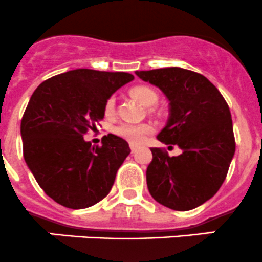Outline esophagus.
<instances>
[{
  "label": "esophagus",
  "mask_w": 262,
  "mask_h": 262,
  "mask_svg": "<svg viewBox=\"0 0 262 262\" xmlns=\"http://www.w3.org/2000/svg\"><path fill=\"white\" fill-rule=\"evenodd\" d=\"M130 147H131V152H135V151H136L137 149H139V147H137L136 145H134V144L130 145Z\"/></svg>",
  "instance_id": "obj_1"
}]
</instances>
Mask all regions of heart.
I'll list each match as a JSON object with an SVG mask.
<instances>
[{
  "label": "heart",
  "instance_id": "heart-1",
  "mask_svg": "<svg viewBox=\"0 0 262 262\" xmlns=\"http://www.w3.org/2000/svg\"><path fill=\"white\" fill-rule=\"evenodd\" d=\"M130 94L132 98H135L137 102H140L142 105H145V107H151V105H154L158 100L157 92L152 90L151 88L145 86V85H139V86L132 88L130 90ZM115 98H108L107 102H105L104 104L105 116H112L113 113H115ZM115 132L116 135L121 136L122 139L127 140L131 144L137 145L145 141V139L152 132V127L150 125H146V123H142V125L123 123V125H120L118 127H116Z\"/></svg>",
  "mask_w": 262,
  "mask_h": 262
}]
</instances>
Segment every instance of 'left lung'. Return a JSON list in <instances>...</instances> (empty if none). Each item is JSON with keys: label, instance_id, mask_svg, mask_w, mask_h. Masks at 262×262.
<instances>
[{"label": "left lung", "instance_id": "obj_1", "mask_svg": "<svg viewBox=\"0 0 262 262\" xmlns=\"http://www.w3.org/2000/svg\"><path fill=\"white\" fill-rule=\"evenodd\" d=\"M135 74L159 88L169 102V117L158 140L182 150L169 157L159 147L150 149V195L173 210L198 208L218 192L234 155L229 107L219 90L198 72L167 67Z\"/></svg>", "mask_w": 262, "mask_h": 262}]
</instances>
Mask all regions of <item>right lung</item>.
I'll return each mask as SVG.
<instances>
[{
    "mask_svg": "<svg viewBox=\"0 0 262 262\" xmlns=\"http://www.w3.org/2000/svg\"><path fill=\"white\" fill-rule=\"evenodd\" d=\"M134 80L127 72L77 69L43 81L20 126L24 159L44 192L59 205L85 209L110 193L118 168L131 152L110 134L92 146L84 134L104 118V104Z\"/></svg>",
    "mask_w": 262,
    "mask_h": 262,
    "instance_id": "right-lung-1",
    "label": "right lung"
}]
</instances>
